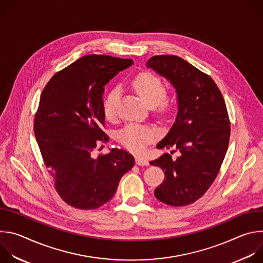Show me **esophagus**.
I'll return each instance as SVG.
<instances>
[{"label": "esophagus", "mask_w": 263, "mask_h": 263, "mask_svg": "<svg viewBox=\"0 0 263 263\" xmlns=\"http://www.w3.org/2000/svg\"><path fill=\"white\" fill-rule=\"evenodd\" d=\"M135 162L137 165L139 166H143V165H148V161L143 158V157H140V156H136L135 157Z\"/></svg>", "instance_id": "obj_1"}]
</instances>
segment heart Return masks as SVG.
<instances>
[{
	"label": "heart",
	"mask_w": 263,
	"mask_h": 263,
	"mask_svg": "<svg viewBox=\"0 0 263 263\" xmlns=\"http://www.w3.org/2000/svg\"><path fill=\"white\" fill-rule=\"evenodd\" d=\"M131 87L136 95L149 107H154L158 114L164 115L171 110L173 100L165 95V86L160 77L152 72H140L132 79ZM120 101L119 88H112L103 100V112L107 120H115L118 115ZM156 138L153 130L145 126L130 124L119 133L120 142L130 151L140 152Z\"/></svg>",
	"instance_id": "obj_1"
}]
</instances>
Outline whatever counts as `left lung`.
I'll return each mask as SVG.
<instances>
[{"label": "left lung", "mask_w": 263, "mask_h": 263, "mask_svg": "<svg viewBox=\"0 0 263 263\" xmlns=\"http://www.w3.org/2000/svg\"><path fill=\"white\" fill-rule=\"evenodd\" d=\"M146 65L171 81L179 105L176 122L157 147L174 146L171 154L180 155L149 162L165 176L154 195L170 206L190 205L209 190L226 156L231 132L226 103L209 74L178 56L157 55Z\"/></svg>", "instance_id": "left-lung-1"}]
</instances>
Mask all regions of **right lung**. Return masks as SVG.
<instances>
[{"label": "right lung", "instance_id": "right-lung-1", "mask_svg": "<svg viewBox=\"0 0 263 263\" xmlns=\"http://www.w3.org/2000/svg\"><path fill=\"white\" fill-rule=\"evenodd\" d=\"M132 64L86 55L57 71L43 90L34 119L36 141L57 194L73 208L97 209L110 201L134 165V157L118 147L93 156L98 144L109 140L103 131L104 86Z\"/></svg>", "mask_w": 263, "mask_h": 263}]
</instances>
